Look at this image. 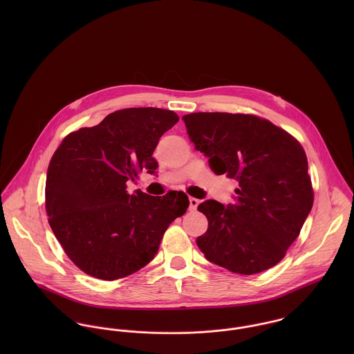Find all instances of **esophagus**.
<instances>
[{"label": "esophagus", "instance_id": "esophagus-1", "mask_svg": "<svg viewBox=\"0 0 354 354\" xmlns=\"http://www.w3.org/2000/svg\"><path fill=\"white\" fill-rule=\"evenodd\" d=\"M198 205H199V201H198V199L189 198V209H191V211H195Z\"/></svg>", "mask_w": 354, "mask_h": 354}]
</instances>
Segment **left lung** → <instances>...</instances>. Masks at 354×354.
I'll use <instances>...</instances> for the list:
<instances>
[{
  "instance_id": "obj_1",
  "label": "left lung",
  "mask_w": 354,
  "mask_h": 354,
  "mask_svg": "<svg viewBox=\"0 0 354 354\" xmlns=\"http://www.w3.org/2000/svg\"><path fill=\"white\" fill-rule=\"evenodd\" d=\"M183 120L212 171L239 181L233 204H199L208 229L198 247L207 260L236 274L274 267L299 237L313 204L301 145L252 114L192 113Z\"/></svg>"
}]
</instances>
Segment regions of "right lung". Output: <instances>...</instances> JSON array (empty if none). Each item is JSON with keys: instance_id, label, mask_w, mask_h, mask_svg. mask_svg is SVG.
Wrapping results in <instances>:
<instances>
[{"instance_id": "obj_1", "label": "right lung", "mask_w": 354, "mask_h": 354, "mask_svg": "<svg viewBox=\"0 0 354 354\" xmlns=\"http://www.w3.org/2000/svg\"><path fill=\"white\" fill-rule=\"evenodd\" d=\"M178 121L171 110L131 107L69 133L51 156L46 212L68 257L86 274L114 281L149 264L169 225L189 201L184 192H127L138 173L155 174L160 136Z\"/></svg>"}]
</instances>
